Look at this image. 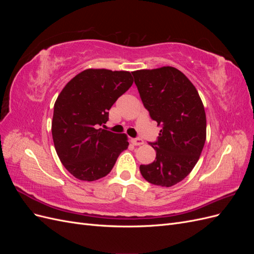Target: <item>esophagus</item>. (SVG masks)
<instances>
[{
	"instance_id": "obj_1",
	"label": "esophagus",
	"mask_w": 254,
	"mask_h": 254,
	"mask_svg": "<svg viewBox=\"0 0 254 254\" xmlns=\"http://www.w3.org/2000/svg\"><path fill=\"white\" fill-rule=\"evenodd\" d=\"M131 143L133 145L137 146V145H143L144 141H143V139H141V137H134V139H131Z\"/></svg>"
}]
</instances>
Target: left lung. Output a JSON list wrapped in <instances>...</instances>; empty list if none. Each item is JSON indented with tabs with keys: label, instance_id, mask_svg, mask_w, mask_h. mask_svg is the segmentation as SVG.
Masks as SVG:
<instances>
[{
	"label": "left lung",
	"instance_id": "8db88e82",
	"mask_svg": "<svg viewBox=\"0 0 254 254\" xmlns=\"http://www.w3.org/2000/svg\"><path fill=\"white\" fill-rule=\"evenodd\" d=\"M142 103L161 127L156 160L140 165L143 178L170 188L191 172L201 155L206 136L203 104L194 84L173 66L132 72Z\"/></svg>",
	"mask_w": 254,
	"mask_h": 254
}]
</instances>
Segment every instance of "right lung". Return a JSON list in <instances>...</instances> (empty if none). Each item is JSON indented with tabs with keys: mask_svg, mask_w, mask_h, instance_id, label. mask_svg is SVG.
<instances>
[{
	"mask_svg": "<svg viewBox=\"0 0 254 254\" xmlns=\"http://www.w3.org/2000/svg\"><path fill=\"white\" fill-rule=\"evenodd\" d=\"M129 72L89 68L76 75L54 106L52 135L61 163L75 178L94 181L108 175L127 149L126 134L101 128L117 99L132 86Z\"/></svg>",
	"mask_w": 254,
	"mask_h": 254,
	"instance_id": "add662e5",
	"label": "right lung"
}]
</instances>
